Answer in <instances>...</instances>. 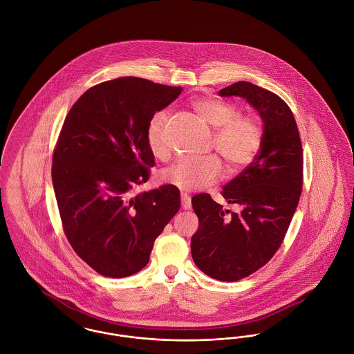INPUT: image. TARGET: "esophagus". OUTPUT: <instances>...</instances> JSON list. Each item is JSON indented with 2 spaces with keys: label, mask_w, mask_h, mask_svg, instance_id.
<instances>
[{
  "label": "esophagus",
  "mask_w": 354,
  "mask_h": 354,
  "mask_svg": "<svg viewBox=\"0 0 354 354\" xmlns=\"http://www.w3.org/2000/svg\"><path fill=\"white\" fill-rule=\"evenodd\" d=\"M180 199H182V208L183 209H191V199H189V196H187L185 194H182V196H180Z\"/></svg>",
  "instance_id": "34e87169"
}]
</instances>
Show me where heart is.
I'll return each instance as SVG.
<instances>
[{
  "label": "heart",
  "mask_w": 354,
  "mask_h": 354,
  "mask_svg": "<svg viewBox=\"0 0 354 354\" xmlns=\"http://www.w3.org/2000/svg\"><path fill=\"white\" fill-rule=\"evenodd\" d=\"M192 109L204 123L214 129V147L231 169L245 167L252 162L261 143V129L256 119L239 115L234 103L218 98H196ZM167 115L156 113L146 129V142L152 155L166 159L169 147L165 138ZM223 166L218 156L204 159H182L165 169L162 179L167 185L189 191L214 185L221 178Z\"/></svg>",
  "instance_id": "1"
}]
</instances>
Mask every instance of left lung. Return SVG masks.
<instances>
[{
	"label": "left lung",
	"mask_w": 354,
	"mask_h": 354,
	"mask_svg": "<svg viewBox=\"0 0 354 354\" xmlns=\"http://www.w3.org/2000/svg\"><path fill=\"white\" fill-rule=\"evenodd\" d=\"M219 95L245 98L264 122L254 160L221 191L239 211H224L208 194L192 198L199 219L192 259L207 276L231 283L264 267L280 248L303 189V146L289 106L274 93L240 81Z\"/></svg>",
	"instance_id": "1"
}]
</instances>
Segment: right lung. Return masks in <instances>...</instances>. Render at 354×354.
Segmentation results:
<instances>
[{"mask_svg": "<svg viewBox=\"0 0 354 354\" xmlns=\"http://www.w3.org/2000/svg\"><path fill=\"white\" fill-rule=\"evenodd\" d=\"M182 87L122 77L90 87L73 104L53 152L51 178L64 232L75 253L106 277L145 268L153 241L180 207L166 185L134 195L155 160L146 129Z\"/></svg>", "mask_w": 354, "mask_h": 354, "instance_id": "obj_1", "label": "right lung"}]
</instances>
